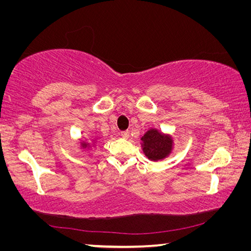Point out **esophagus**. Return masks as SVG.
Masks as SVG:
<instances>
[{
	"label": "esophagus",
	"instance_id": "esophagus-1",
	"mask_svg": "<svg viewBox=\"0 0 251 251\" xmlns=\"http://www.w3.org/2000/svg\"><path fill=\"white\" fill-rule=\"evenodd\" d=\"M121 136L123 138H128L129 137V131L128 130H124V131H122L121 133Z\"/></svg>",
	"mask_w": 251,
	"mask_h": 251
}]
</instances>
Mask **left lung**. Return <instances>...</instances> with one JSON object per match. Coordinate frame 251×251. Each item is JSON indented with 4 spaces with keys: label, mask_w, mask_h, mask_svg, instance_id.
<instances>
[{
    "label": "left lung",
    "mask_w": 251,
    "mask_h": 251,
    "mask_svg": "<svg viewBox=\"0 0 251 251\" xmlns=\"http://www.w3.org/2000/svg\"><path fill=\"white\" fill-rule=\"evenodd\" d=\"M143 151L148 159L161 160L171 154L173 151L172 136L161 134L155 128L146 131L142 137Z\"/></svg>",
    "instance_id": "left-lung-1"
}]
</instances>
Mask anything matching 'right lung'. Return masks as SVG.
Here are the masks:
<instances>
[{"mask_svg":"<svg viewBox=\"0 0 251 251\" xmlns=\"http://www.w3.org/2000/svg\"><path fill=\"white\" fill-rule=\"evenodd\" d=\"M90 146H92L91 145V142L90 143H84V142L82 143V147L83 148H86V147H90Z\"/></svg>","mask_w":251,"mask_h":251,"instance_id":"right-lung-1","label":"right lung"}]
</instances>
